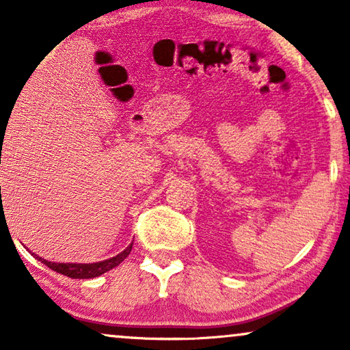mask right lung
Here are the masks:
<instances>
[{
  "label": "right lung",
  "instance_id": "right-lung-1",
  "mask_svg": "<svg viewBox=\"0 0 350 350\" xmlns=\"http://www.w3.org/2000/svg\"><path fill=\"white\" fill-rule=\"evenodd\" d=\"M132 243L126 248V250L119 253V255L109 258V260L98 261V262H54V261L42 260L41 256H36L35 253H31V255L35 256L38 261H41L42 265L51 267L52 271L59 272V274H64L66 277H71V279H94V277L102 275L105 272L111 271L113 267L121 265V262L129 256V253H131Z\"/></svg>",
  "mask_w": 350,
  "mask_h": 350
}]
</instances>
